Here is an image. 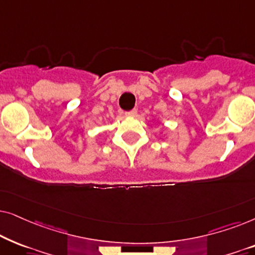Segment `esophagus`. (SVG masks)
Here are the masks:
<instances>
[{"instance_id": "1", "label": "esophagus", "mask_w": 255, "mask_h": 255, "mask_svg": "<svg viewBox=\"0 0 255 255\" xmlns=\"http://www.w3.org/2000/svg\"><path fill=\"white\" fill-rule=\"evenodd\" d=\"M124 115H125V116H128V117H134L135 115H137V110L133 109L131 111H127V113H124Z\"/></svg>"}]
</instances>
